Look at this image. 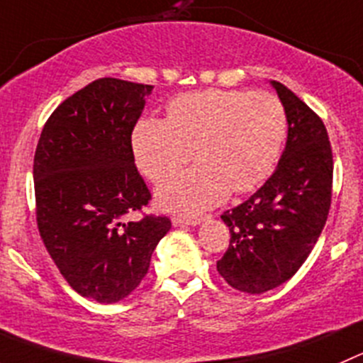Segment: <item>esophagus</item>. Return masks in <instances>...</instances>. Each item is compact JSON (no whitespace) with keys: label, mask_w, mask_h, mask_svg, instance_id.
I'll use <instances>...</instances> for the list:
<instances>
[{"label":"esophagus","mask_w":363,"mask_h":363,"mask_svg":"<svg viewBox=\"0 0 363 363\" xmlns=\"http://www.w3.org/2000/svg\"><path fill=\"white\" fill-rule=\"evenodd\" d=\"M201 217H192V216H176L172 217V224L174 226H196L201 223Z\"/></svg>","instance_id":"esophagus-1"}]
</instances>
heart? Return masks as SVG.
<instances>
[{"instance_id": "1", "label": "heart", "mask_w": 363, "mask_h": 363, "mask_svg": "<svg viewBox=\"0 0 363 363\" xmlns=\"http://www.w3.org/2000/svg\"><path fill=\"white\" fill-rule=\"evenodd\" d=\"M287 116L269 92L206 91L178 96L167 105V119L143 117L132 135L140 171L162 182L192 157L196 167L158 187L164 208L201 212L217 205L230 189L244 194L265 182L281 153Z\"/></svg>"}]
</instances>
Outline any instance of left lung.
I'll use <instances>...</instances> for the list:
<instances>
[{
    "mask_svg": "<svg viewBox=\"0 0 363 363\" xmlns=\"http://www.w3.org/2000/svg\"><path fill=\"white\" fill-rule=\"evenodd\" d=\"M271 85L287 116L285 151L271 178L220 216L231 239L217 271L247 294L272 291L298 272L331 205L333 157L324 123L291 89L274 80Z\"/></svg>",
    "mask_w": 363,
    "mask_h": 363,
    "instance_id": "1",
    "label": "left lung"
}]
</instances>
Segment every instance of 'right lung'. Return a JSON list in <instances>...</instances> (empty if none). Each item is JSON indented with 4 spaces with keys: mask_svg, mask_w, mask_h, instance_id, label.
<instances>
[{
    "mask_svg": "<svg viewBox=\"0 0 363 363\" xmlns=\"http://www.w3.org/2000/svg\"><path fill=\"white\" fill-rule=\"evenodd\" d=\"M151 89L92 82L51 113L33 158L40 239L65 281L106 305L139 287L171 230L169 217L128 220L151 199L132 150Z\"/></svg>",
    "mask_w": 363,
    "mask_h": 363,
    "instance_id": "right-lung-1",
    "label": "right lung"
}]
</instances>
